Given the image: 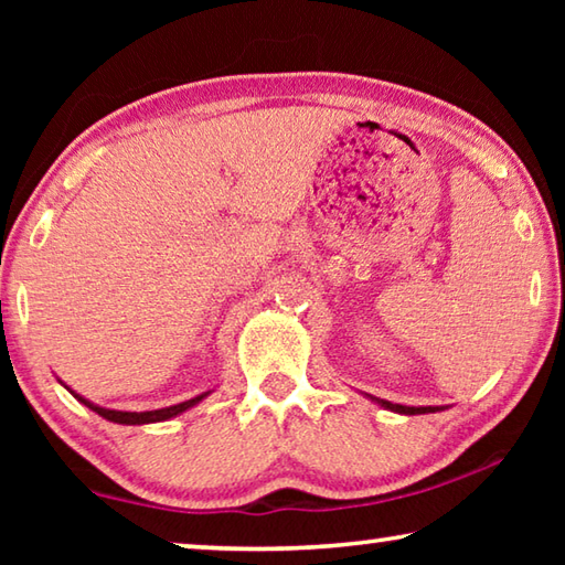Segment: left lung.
Wrapping results in <instances>:
<instances>
[{"label":"left lung","instance_id":"obj_1","mask_svg":"<svg viewBox=\"0 0 565 565\" xmlns=\"http://www.w3.org/2000/svg\"><path fill=\"white\" fill-rule=\"evenodd\" d=\"M374 401H379L384 408H391V411H396V414H406V416L434 414V411H438V406H401V404H391V401H384V398H374Z\"/></svg>","mask_w":565,"mask_h":565}]
</instances>
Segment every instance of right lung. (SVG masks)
<instances>
[{"mask_svg":"<svg viewBox=\"0 0 565 565\" xmlns=\"http://www.w3.org/2000/svg\"><path fill=\"white\" fill-rule=\"evenodd\" d=\"M74 394V391H72ZM206 394H202V396H196V398H189V401H184V404H177V406H167V408H157V411H111V408H102V406H94L92 401H87V398H82L79 394H74V398H79L84 406H89L92 411H97L99 416H104L107 420H114V424H127V426H134V424H157V420H167V418H171V416H177V414H181V411H186V408H191L194 404H199V401H202Z\"/></svg>","mask_w":565,"mask_h":565,"instance_id":"1","label":"right lung"}]
</instances>
